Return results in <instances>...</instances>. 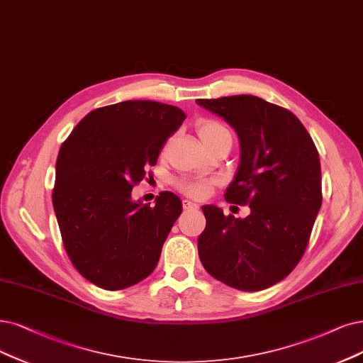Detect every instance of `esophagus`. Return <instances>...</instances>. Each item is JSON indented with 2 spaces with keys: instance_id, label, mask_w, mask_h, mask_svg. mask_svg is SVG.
I'll return each instance as SVG.
<instances>
[{
  "instance_id": "1",
  "label": "esophagus",
  "mask_w": 363,
  "mask_h": 363,
  "mask_svg": "<svg viewBox=\"0 0 363 363\" xmlns=\"http://www.w3.org/2000/svg\"><path fill=\"white\" fill-rule=\"evenodd\" d=\"M182 205H184L185 211H196V209H199V205L191 202V200H184Z\"/></svg>"
}]
</instances>
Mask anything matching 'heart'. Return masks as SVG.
Returning a JSON list of instances; mask_svg holds the SVG:
<instances>
[{"label": "heart", "instance_id": "obj_1", "mask_svg": "<svg viewBox=\"0 0 363 363\" xmlns=\"http://www.w3.org/2000/svg\"><path fill=\"white\" fill-rule=\"evenodd\" d=\"M197 133H199L200 140H202L206 146H209L212 142L218 140L220 138L230 134L229 130H227L223 124H220L218 121H213V119L200 121L197 125ZM213 184H216V179L202 178V177H196V178L184 177L177 181L178 190H181L186 196H191L196 199L206 197L211 193Z\"/></svg>", "mask_w": 363, "mask_h": 363}]
</instances>
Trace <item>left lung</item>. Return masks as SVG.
Instances as JSON below:
<instances>
[{
  "label": "left lung",
  "instance_id": "1",
  "mask_svg": "<svg viewBox=\"0 0 363 363\" xmlns=\"http://www.w3.org/2000/svg\"><path fill=\"white\" fill-rule=\"evenodd\" d=\"M238 134L240 161L225 200L250 205L245 218L205 205L197 240L203 267L225 286L257 291L284 279L302 259L321 206L317 147L287 109L254 96L196 100Z\"/></svg>",
  "mask_w": 363,
  "mask_h": 363
}]
</instances>
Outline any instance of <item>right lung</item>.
<instances>
[{
	"label": "right lung",
	"mask_w": 363,
	"mask_h": 363,
	"mask_svg": "<svg viewBox=\"0 0 363 363\" xmlns=\"http://www.w3.org/2000/svg\"><path fill=\"white\" fill-rule=\"evenodd\" d=\"M184 119L177 106L128 100L89 112L62 143L53 209L67 254L92 284L123 290L155 269L182 203L163 191L150 206L131 190Z\"/></svg>",
	"instance_id": "add662e5"
}]
</instances>
